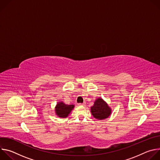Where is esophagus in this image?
Here are the masks:
<instances>
[{
  "label": "esophagus",
  "instance_id": "esophagus-1",
  "mask_svg": "<svg viewBox=\"0 0 160 160\" xmlns=\"http://www.w3.org/2000/svg\"><path fill=\"white\" fill-rule=\"evenodd\" d=\"M78 105H79V106H85V103H79Z\"/></svg>",
  "mask_w": 160,
  "mask_h": 160
}]
</instances>
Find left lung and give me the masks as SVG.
<instances>
[{"label":"left lung","mask_w":160,"mask_h":160,"mask_svg":"<svg viewBox=\"0 0 160 160\" xmlns=\"http://www.w3.org/2000/svg\"><path fill=\"white\" fill-rule=\"evenodd\" d=\"M90 110L93 117L98 120L106 119L111 113V109L102 98H98L96 100Z\"/></svg>","instance_id":"8db88e82"}]
</instances>
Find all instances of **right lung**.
Listing matches in <instances>:
<instances>
[{
	"instance_id": "1",
	"label": "right lung",
	"mask_w": 160,
	"mask_h": 160,
	"mask_svg": "<svg viewBox=\"0 0 160 160\" xmlns=\"http://www.w3.org/2000/svg\"><path fill=\"white\" fill-rule=\"evenodd\" d=\"M74 107L75 106L73 104L68 105L65 104L62 102H59L55 108L56 115L60 118H66L70 115V112L72 111Z\"/></svg>"
}]
</instances>
